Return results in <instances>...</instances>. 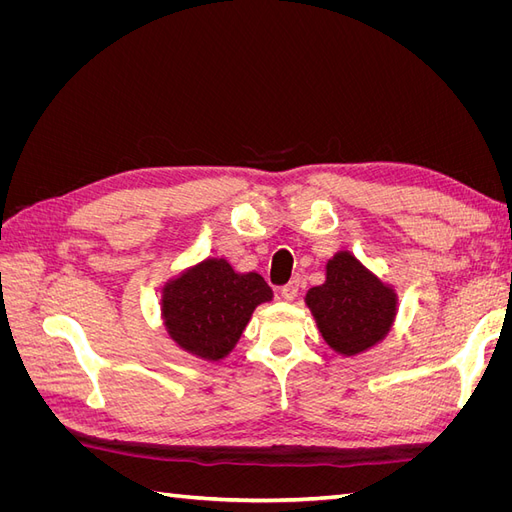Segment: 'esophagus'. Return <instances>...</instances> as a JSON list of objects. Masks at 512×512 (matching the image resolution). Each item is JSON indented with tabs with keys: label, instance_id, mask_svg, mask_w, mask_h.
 Wrapping results in <instances>:
<instances>
[{
	"label": "esophagus",
	"instance_id": "1",
	"mask_svg": "<svg viewBox=\"0 0 512 512\" xmlns=\"http://www.w3.org/2000/svg\"><path fill=\"white\" fill-rule=\"evenodd\" d=\"M299 286H301L299 277H294V280H290V282L282 288V297H284L286 301H292V299L299 294Z\"/></svg>",
	"mask_w": 512,
	"mask_h": 512
}]
</instances>
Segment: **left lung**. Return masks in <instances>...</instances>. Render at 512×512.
Wrapping results in <instances>:
<instances>
[{"mask_svg":"<svg viewBox=\"0 0 512 512\" xmlns=\"http://www.w3.org/2000/svg\"><path fill=\"white\" fill-rule=\"evenodd\" d=\"M305 301L322 337L342 354L363 352L380 342L395 316V294L348 252L329 262L327 284L309 290Z\"/></svg>","mask_w":512,"mask_h":512,"instance_id":"obj_1","label":"left lung"}]
</instances>
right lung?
I'll use <instances>...</instances> for the list:
<instances>
[{
	"label": "right lung",
	"mask_w": 512,
	"mask_h": 512,
	"mask_svg": "<svg viewBox=\"0 0 512 512\" xmlns=\"http://www.w3.org/2000/svg\"><path fill=\"white\" fill-rule=\"evenodd\" d=\"M164 322L188 352L218 361L237 344L254 307L271 299L258 273L239 275L226 260H205L164 290Z\"/></svg>",
	"instance_id": "add662e5"
}]
</instances>
